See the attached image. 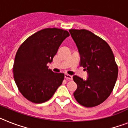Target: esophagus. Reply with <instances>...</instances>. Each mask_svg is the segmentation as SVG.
<instances>
[{
  "instance_id": "1",
  "label": "esophagus",
  "mask_w": 128,
  "mask_h": 128,
  "mask_svg": "<svg viewBox=\"0 0 128 128\" xmlns=\"http://www.w3.org/2000/svg\"><path fill=\"white\" fill-rule=\"evenodd\" d=\"M64 77L67 79H69V80H72L73 79V76H70V75H68V74H66L64 75Z\"/></svg>"
}]
</instances>
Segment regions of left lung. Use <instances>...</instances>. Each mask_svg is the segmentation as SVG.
I'll return each mask as SVG.
<instances>
[{
  "mask_svg": "<svg viewBox=\"0 0 128 128\" xmlns=\"http://www.w3.org/2000/svg\"><path fill=\"white\" fill-rule=\"evenodd\" d=\"M80 54V66L88 75L86 80L77 76L74 96L86 107L97 106L110 96L118 77V66L113 52L106 41L85 29L69 30Z\"/></svg>",
  "mask_w": 128,
  "mask_h": 128,
  "instance_id": "left-lung-1",
  "label": "left lung"
}]
</instances>
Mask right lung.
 Here are the masks:
<instances>
[{
	"label": "right lung",
	"instance_id": "add662e5",
	"mask_svg": "<svg viewBox=\"0 0 128 128\" xmlns=\"http://www.w3.org/2000/svg\"><path fill=\"white\" fill-rule=\"evenodd\" d=\"M69 36L67 30L48 28L28 38L18 49L14 63V80L19 92L31 102H46L62 84L64 74L52 72L47 65Z\"/></svg>",
	"mask_w": 128,
	"mask_h": 128
}]
</instances>
